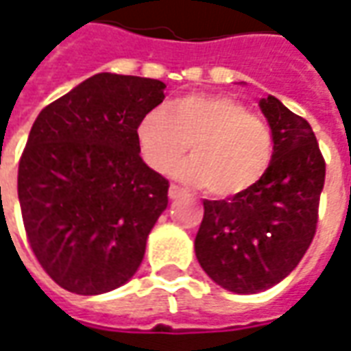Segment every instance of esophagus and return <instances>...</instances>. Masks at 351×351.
<instances>
[{
  "instance_id": "obj_1",
  "label": "esophagus",
  "mask_w": 351,
  "mask_h": 351,
  "mask_svg": "<svg viewBox=\"0 0 351 351\" xmlns=\"http://www.w3.org/2000/svg\"><path fill=\"white\" fill-rule=\"evenodd\" d=\"M180 195H184V190H180L178 186H175V184H173V186L169 188V199H178Z\"/></svg>"
}]
</instances>
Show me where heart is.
I'll return each mask as SVG.
<instances>
[{
	"label": "heart",
	"mask_w": 351,
	"mask_h": 351,
	"mask_svg": "<svg viewBox=\"0 0 351 351\" xmlns=\"http://www.w3.org/2000/svg\"><path fill=\"white\" fill-rule=\"evenodd\" d=\"M135 133L145 161L160 173L191 145L193 158L173 173L184 182L206 186L216 197H235L256 186L274 152L269 123L228 95L190 93L169 108H150Z\"/></svg>",
	"instance_id": "obj_1"
}]
</instances>
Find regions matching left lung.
<instances>
[{
    "label": "left lung",
    "mask_w": 351,
    "mask_h": 351,
    "mask_svg": "<svg viewBox=\"0 0 351 351\" xmlns=\"http://www.w3.org/2000/svg\"><path fill=\"white\" fill-rule=\"evenodd\" d=\"M274 138L263 178L235 197L203 201L195 256L228 291L248 295L276 286L308 250L317 223L325 161L310 123L274 95L259 99Z\"/></svg>",
    "instance_id": "8db88e82"
}]
</instances>
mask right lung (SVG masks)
<instances>
[{"instance_id":"obj_1","label":"right lung","mask_w":351,"mask_h":351,"mask_svg":"<svg viewBox=\"0 0 351 351\" xmlns=\"http://www.w3.org/2000/svg\"><path fill=\"white\" fill-rule=\"evenodd\" d=\"M163 90L161 80L97 73L34 122L19 165L22 220L35 258L67 291L107 293L143 263L169 182L143 161L135 131Z\"/></svg>"}]
</instances>
